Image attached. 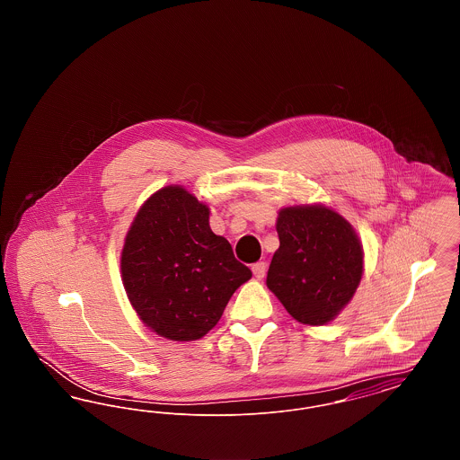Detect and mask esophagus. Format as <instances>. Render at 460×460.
Masks as SVG:
<instances>
[{"mask_svg":"<svg viewBox=\"0 0 460 460\" xmlns=\"http://www.w3.org/2000/svg\"><path fill=\"white\" fill-rule=\"evenodd\" d=\"M265 269H267L265 262H257L252 265V272H253V276L257 279H262L263 276H265Z\"/></svg>","mask_w":460,"mask_h":460,"instance_id":"obj_1","label":"esophagus"}]
</instances>
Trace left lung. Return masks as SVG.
<instances>
[{
  "mask_svg": "<svg viewBox=\"0 0 460 460\" xmlns=\"http://www.w3.org/2000/svg\"><path fill=\"white\" fill-rule=\"evenodd\" d=\"M279 248L267 288L302 324L324 326L350 304L364 274V248L350 222L331 207L293 205L278 212Z\"/></svg>",
  "mask_w": 460,
  "mask_h": 460,
  "instance_id": "obj_1",
  "label": "left lung"
}]
</instances>
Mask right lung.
<instances>
[{
  "instance_id": "obj_1",
  "label": "right lung",
  "mask_w": 460,
  "mask_h": 460,
  "mask_svg": "<svg viewBox=\"0 0 460 460\" xmlns=\"http://www.w3.org/2000/svg\"><path fill=\"white\" fill-rule=\"evenodd\" d=\"M208 219V205L171 184L141 205L124 240L120 274L132 308L171 341L203 338L252 278Z\"/></svg>"
}]
</instances>
